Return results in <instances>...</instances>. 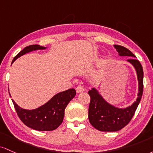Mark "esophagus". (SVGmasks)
<instances>
[{
    "instance_id": "obj_1",
    "label": "esophagus",
    "mask_w": 153,
    "mask_h": 153,
    "mask_svg": "<svg viewBox=\"0 0 153 153\" xmlns=\"http://www.w3.org/2000/svg\"><path fill=\"white\" fill-rule=\"evenodd\" d=\"M76 92H78V93L79 92H83V91H85V87H84L82 85H78L76 87Z\"/></svg>"
}]
</instances>
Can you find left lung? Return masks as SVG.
Wrapping results in <instances>:
<instances>
[{
	"label": "left lung",
	"mask_w": 153,
	"mask_h": 153,
	"mask_svg": "<svg viewBox=\"0 0 153 153\" xmlns=\"http://www.w3.org/2000/svg\"><path fill=\"white\" fill-rule=\"evenodd\" d=\"M115 48L121 56L136 57L129 50L123 46L115 45ZM137 71L139 82L138 97L126 108H118L108 103L95 89L92 88L88 92L90 96L88 118L92 126L101 131H117L126 126L135 114L143 93V68L138 60L131 58L128 59Z\"/></svg>",
	"instance_id": "obj_1"
}]
</instances>
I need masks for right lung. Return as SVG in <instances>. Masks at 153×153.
<instances>
[{
	"mask_svg": "<svg viewBox=\"0 0 153 153\" xmlns=\"http://www.w3.org/2000/svg\"><path fill=\"white\" fill-rule=\"evenodd\" d=\"M45 48L39 45L27 46L15 56L12 63L27 53ZM75 95L76 90L74 89L63 91L55 95L43 105L35 110L23 109L17 105L14 101H12L19 118L26 126L37 131H53L62 123L65 108Z\"/></svg>",
	"mask_w": 153,
	"mask_h": 153,
	"instance_id": "1",
	"label": "right lung"
}]
</instances>
